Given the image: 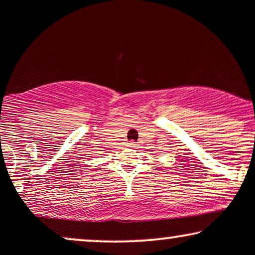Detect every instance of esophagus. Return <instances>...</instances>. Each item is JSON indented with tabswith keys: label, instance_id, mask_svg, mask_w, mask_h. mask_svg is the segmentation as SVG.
<instances>
[{
	"label": "esophagus",
	"instance_id": "34e87169",
	"mask_svg": "<svg viewBox=\"0 0 255 255\" xmlns=\"http://www.w3.org/2000/svg\"><path fill=\"white\" fill-rule=\"evenodd\" d=\"M128 145H129L130 147H135V146H136V144H135V142H134V141H130Z\"/></svg>",
	"mask_w": 255,
	"mask_h": 255
}]
</instances>
